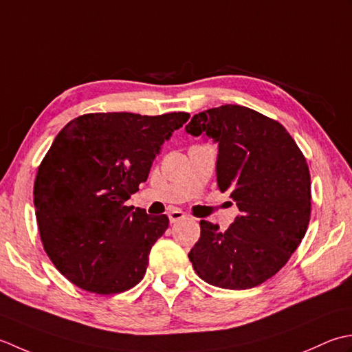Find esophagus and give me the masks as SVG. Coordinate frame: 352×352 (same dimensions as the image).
Returning <instances> with one entry per match:
<instances>
[{"label": "esophagus", "instance_id": "esophagus-1", "mask_svg": "<svg viewBox=\"0 0 352 352\" xmlns=\"http://www.w3.org/2000/svg\"><path fill=\"white\" fill-rule=\"evenodd\" d=\"M168 219H170V223H179V221L186 219L185 212H182L181 210H171L168 212Z\"/></svg>", "mask_w": 352, "mask_h": 352}]
</instances>
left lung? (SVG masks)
Returning a JSON list of instances; mask_svg holds the SVG:
<instances>
[{"label": "left lung", "mask_w": 352, "mask_h": 352, "mask_svg": "<svg viewBox=\"0 0 352 352\" xmlns=\"http://www.w3.org/2000/svg\"><path fill=\"white\" fill-rule=\"evenodd\" d=\"M185 131L219 142L217 184L241 211L225 232L200 221L188 258L205 283L252 289L281 270L300 245L311 212L305 156L283 124L246 106L196 113Z\"/></svg>", "instance_id": "obj_1"}]
</instances>
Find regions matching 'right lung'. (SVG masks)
<instances>
[{
	"mask_svg": "<svg viewBox=\"0 0 352 352\" xmlns=\"http://www.w3.org/2000/svg\"><path fill=\"white\" fill-rule=\"evenodd\" d=\"M188 118L186 112H97L57 133L38 167L33 196L42 245L68 281L116 295L144 278L168 217H150L126 200L147 181L164 141Z\"/></svg>",
	"mask_w": 352,
	"mask_h": 352,
	"instance_id": "1",
	"label": "right lung"
}]
</instances>
